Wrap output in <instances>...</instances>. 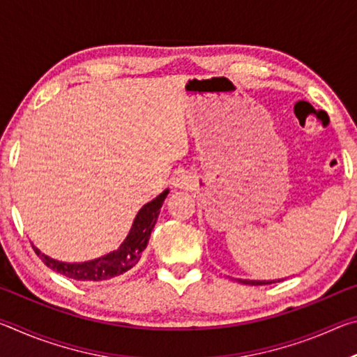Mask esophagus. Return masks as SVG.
I'll list each match as a JSON object with an SVG mask.
<instances>
[{
  "mask_svg": "<svg viewBox=\"0 0 357 357\" xmlns=\"http://www.w3.org/2000/svg\"><path fill=\"white\" fill-rule=\"evenodd\" d=\"M185 184H187V181H185L184 176H178L176 179H174V183H173V185L176 187V189H183Z\"/></svg>",
  "mask_w": 357,
  "mask_h": 357,
  "instance_id": "obj_1",
  "label": "esophagus"
}]
</instances>
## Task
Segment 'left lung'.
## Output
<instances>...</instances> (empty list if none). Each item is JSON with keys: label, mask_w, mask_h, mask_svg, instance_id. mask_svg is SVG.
I'll use <instances>...</instances> for the list:
<instances>
[{"label": "left lung", "mask_w": 357, "mask_h": 357, "mask_svg": "<svg viewBox=\"0 0 357 357\" xmlns=\"http://www.w3.org/2000/svg\"><path fill=\"white\" fill-rule=\"evenodd\" d=\"M238 282L244 283V285H269V283H273L266 280H243V279H238Z\"/></svg>", "instance_id": "1"}]
</instances>
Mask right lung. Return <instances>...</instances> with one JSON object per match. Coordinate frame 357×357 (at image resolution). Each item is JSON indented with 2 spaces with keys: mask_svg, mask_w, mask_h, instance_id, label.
Masks as SVG:
<instances>
[{
  "mask_svg": "<svg viewBox=\"0 0 357 357\" xmlns=\"http://www.w3.org/2000/svg\"><path fill=\"white\" fill-rule=\"evenodd\" d=\"M167 195L168 189L162 192L160 195H157L153 202L144 204L135 215L134 223H132L130 227V231L123 241V244H121L116 250L107 253L104 257L84 263H64L47 257L45 253H42L36 245H33V249L36 252V255H38L48 268L64 277H69V279L80 282H102L113 279V277L128 273L129 269L134 268V266L140 261L142 253L146 249L151 231H153V228L155 225L157 217L160 214L162 203L165 202Z\"/></svg>",
  "mask_w": 357,
  "mask_h": 357,
  "instance_id": "right-lung-1",
  "label": "right lung"
}]
</instances>
